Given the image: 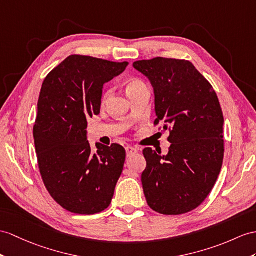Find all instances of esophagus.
Returning a JSON list of instances; mask_svg holds the SVG:
<instances>
[{"label":"esophagus","mask_w":256,"mask_h":256,"mask_svg":"<svg viewBox=\"0 0 256 256\" xmlns=\"http://www.w3.org/2000/svg\"><path fill=\"white\" fill-rule=\"evenodd\" d=\"M136 151H138V148H136L134 146H127L126 148V153H127V156H132V154H136Z\"/></svg>","instance_id":"1"}]
</instances>
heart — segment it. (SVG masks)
I'll return each mask as SVG.
<instances>
[{
    "label": "heart",
    "instance_id": "obj_1",
    "mask_svg": "<svg viewBox=\"0 0 256 256\" xmlns=\"http://www.w3.org/2000/svg\"><path fill=\"white\" fill-rule=\"evenodd\" d=\"M144 88H146V86L140 79H136V78L130 79V80L127 81V84H126V91L128 93V96L132 94V93H134L136 91H139V90L144 89ZM112 94H113V90H112V89L105 90L104 93H103V96H102V102L103 103L106 102L112 96Z\"/></svg>",
    "mask_w": 256,
    "mask_h": 256
}]
</instances>
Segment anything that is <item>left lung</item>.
I'll list each match as a JSON object with an SVG mask.
<instances>
[{"label":"left lung","mask_w":256,"mask_h":256,"mask_svg":"<svg viewBox=\"0 0 256 256\" xmlns=\"http://www.w3.org/2000/svg\"><path fill=\"white\" fill-rule=\"evenodd\" d=\"M134 67L151 81L158 116L154 126L168 130L172 143L166 156L151 148L143 150L146 167L141 180L146 202L163 215L189 213L208 198L222 166L220 101L189 60L155 58L136 60Z\"/></svg>","instance_id":"obj_1"}]
</instances>
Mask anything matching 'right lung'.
Masks as SVG:
<instances>
[{
  "instance_id": "obj_1",
  "label": "right lung",
  "mask_w": 256,
  "mask_h": 256,
  "mask_svg": "<svg viewBox=\"0 0 256 256\" xmlns=\"http://www.w3.org/2000/svg\"><path fill=\"white\" fill-rule=\"evenodd\" d=\"M127 66L76 54L43 81L34 126L38 166L50 196L70 213H101L113 198L126 151L117 143L92 151L86 129L100 114L103 84Z\"/></svg>"
}]
</instances>
